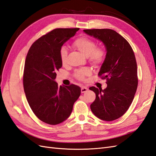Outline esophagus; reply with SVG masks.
I'll list each match as a JSON object with an SVG mask.
<instances>
[{"instance_id":"esophagus-1","label":"esophagus","mask_w":156,"mask_h":156,"mask_svg":"<svg viewBox=\"0 0 156 156\" xmlns=\"http://www.w3.org/2000/svg\"><path fill=\"white\" fill-rule=\"evenodd\" d=\"M88 90V88H87L85 86H82V88H81V92L83 94V93H85L86 92V91Z\"/></svg>"}]
</instances>
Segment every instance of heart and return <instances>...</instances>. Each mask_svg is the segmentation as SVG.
<instances>
[{"label":"heart","instance_id":"1","mask_svg":"<svg viewBox=\"0 0 156 156\" xmlns=\"http://www.w3.org/2000/svg\"><path fill=\"white\" fill-rule=\"evenodd\" d=\"M73 45L83 56L89 57L90 61L95 65L101 63L105 58L104 51L101 48H95V43L86 37H80L76 39L74 41ZM60 58L63 65H65L68 58V49L65 46L62 47L60 49ZM90 69L84 68L76 71L75 76L78 80H83L85 76L90 75Z\"/></svg>","mask_w":156,"mask_h":156}]
</instances>
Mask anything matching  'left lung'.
I'll return each instance as SVG.
<instances>
[{
    "label": "left lung",
    "mask_w": 156,
    "mask_h": 156,
    "mask_svg": "<svg viewBox=\"0 0 156 156\" xmlns=\"http://www.w3.org/2000/svg\"><path fill=\"white\" fill-rule=\"evenodd\" d=\"M83 32L101 41L106 51L98 75L107 80V86L104 90L90 87L96 95L91 110L103 121H114L126 112L137 90L134 53L129 42L113 30H83Z\"/></svg>",
    "instance_id": "1"
}]
</instances>
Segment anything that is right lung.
<instances>
[{
  "label": "right lung",
  "mask_w": 156,
  "mask_h": 156,
  "mask_svg": "<svg viewBox=\"0 0 156 156\" xmlns=\"http://www.w3.org/2000/svg\"><path fill=\"white\" fill-rule=\"evenodd\" d=\"M79 28H58L35 41L26 56L23 83L27 101L41 121L51 125L65 121L70 115L81 94L79 86H58L56 72L62 63L60 49Z\"/></svg>",
  "instance_id": "right-lung-1"
}]
</instances>
